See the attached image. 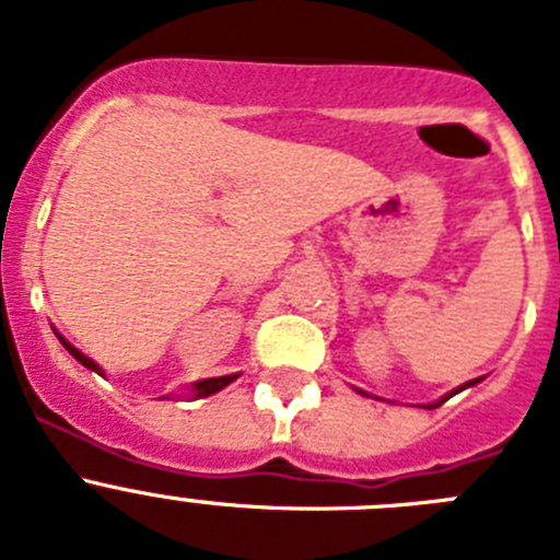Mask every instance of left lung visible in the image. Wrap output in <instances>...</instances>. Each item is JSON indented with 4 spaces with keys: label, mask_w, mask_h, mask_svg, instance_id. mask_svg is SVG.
I'll list each match as a JSON object with an SVG mask.
<instances>
[{
    "label": "left lung",
    "mask_w": 560,
    "mask_h": 560,
    "mask_svg": "<svg viewBox=\"0 0 560 560\" xmlns=\"http://www.w3.org/2000/svg\"><path fill=\"white\" fill-rule=\"evenodd\" d=\"M474 384H479V378L468 381V384H463V387H457V389H454V393H448V395H446V398H452V395L463 393V389H465V387H474ZM361 395H364V393H361ZM446 398H440V400H434V404H429V409H438V407H440V404H446Z\"/></svg>",
    "instance_id": "8db88e82"
}]
</instances>
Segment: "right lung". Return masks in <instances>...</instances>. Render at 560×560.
Wrapping results in <instances>:
<instances>
[{
    "mask_svg": "<svg viewBox=\"0 0 560 560\" xmlns=\"http://www.w3.org/2000/svg\"><path fill=\"white\" fill-rule=\"evenodd\" d=\"M58 339H61V345H63V348L69 350V353H72V355H75L78 361H81L83 368L95 370L97 375H103V370L97 368L95 361L89 359V355H83L81 350H78V348H72V345H69V341L63 339L61 334H58ZM235 378H237V375H219V378H205V381H196V384H192V398H207V395L219 393V389H224L226 384H232V381H235Z\"/></svg>",
    "mask_w": 560,
    "mask_h": 560,
    "instance_id": "add662e5",
    "label": "right lung"
}]
</instances>
